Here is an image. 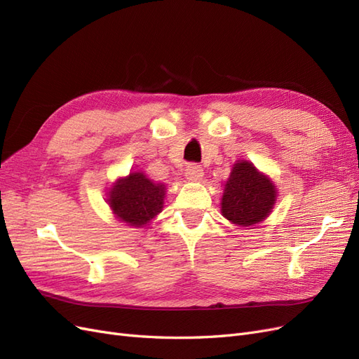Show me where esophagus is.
<instances>
[{
	"instance_id": "esophagus-1",
	"label": "esophagus",
	"mask_w": 359,
	"mask_h": 359,
	"mask_svg": "<svg viewBox=\"0 0 359 359\" xmlns=\"http://www.w3.org/2000/svg\"><path fill=\"white\" fill-rule=\"evenodd\" d=\"M186 177L189 181H201L203 177L202 166L196 165V163H191L186 169Z\"/></svg>"
}]
</instances>
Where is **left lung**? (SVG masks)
<instances>
[{
    "label": "left lung",
    "mask_w": 359,
    "mask_h": 359,
    "mask_svg": "<svg viewBox=\"0 0 359 359\" xmlns=\"http://www.w3.org/2000/svg\"><path fill=\"white\" fill-rule=\"evenodd\" d=\"M276 202V189L248 161H238L226 182L222 212L233 224L252 226L266 219Z\"/></svg>",
    "instance_id": "8db88e82"
}]
</instances>
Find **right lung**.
I'll use <instances>...</instances> for the list:
<instances>
[{
	"label": "right lung",
	"mask_w": 359,
	"mask_h": 359,
	"mask_svg": "<svg viewBox=\"0 0 359 359\" xmlns=\"http://www.w3.org/2000/svg\"><path fill=\"white\" fill-rule=\"evenodd\" d=\"M165 187L148 180L144 173L133 172L119 180L109 191V205L114 214L130 226H144L163 208Z\"/></svg>",
	"instance_id": "obj_1"
}]
</instances>
